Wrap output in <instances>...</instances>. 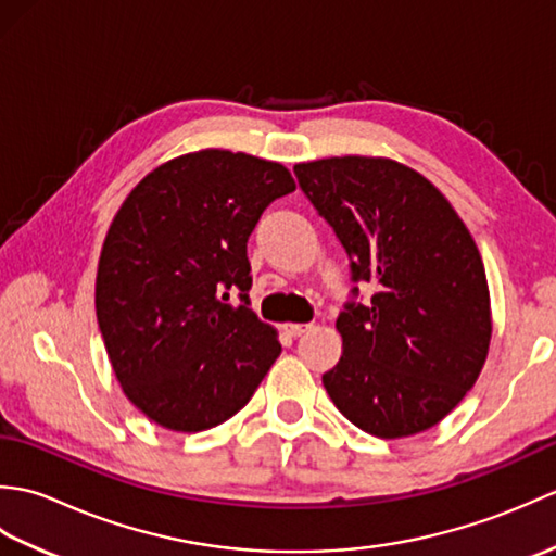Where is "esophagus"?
<instances>
[{
  "label": "esophagus",
  "mask_w": 556,
  "mask_h": 556,
  "mask_svg": "<svg viewBox=\"0 0 556 556\" xmlns=\"http://www.w3.org/2000/svg\"><path fill=\"white\" fill-rule=\"evenodd\" d=\"M311 329V325H301V323H289V325H285V332L289 334V337H301V334H305Z\"/></svg>",
  "instance_id": "34e87169"
}]
</instances>
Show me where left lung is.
I'll use <instances>...</instances> for the list:
<instances>
[{"instance_id":"8db88e82","label":"left lung","mask_w":556,"mask_h":556,"mask_svg":"<svg viewBox=\"0 0 556 556\" xmlns=\"http://www.w3.org/2000/svg\"><path fill=\"white\" fill-rule=\"evenodd\" d=\"M313 207L368 281V305L337 317L341 358L323 375L363 432L396 440L440 422L485 365L492 315L485 265L452 203L406 164L327 157L293 167ZM358 296V287H353Z\"/></svg>"}]
</instances>
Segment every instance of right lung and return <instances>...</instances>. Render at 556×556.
Masks as SVG:
<instances>
[{
  "mask_svg": "<svg viewBox=\"0 0 556 556\" xmlns=\"http://www.w3.org/2000/svg\"><path fill=\"white\" fill-rule=\"evenodd\" d=\"M291 191L285 164L210 148L160 164L114 215L98 263V325L124 394L152 422L215 428L277 361V332L248 308L245 243L271 200Z\"/></svg>",
  "mask_w": 556,
  "mask_h": 556,
  "instance_id": "1",
  "label": "right lung"
}]
</instances>
